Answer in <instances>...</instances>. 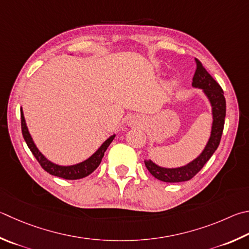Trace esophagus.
I'll return each mask as SVG.
<instances>
[{
  "mask_svg": "<svg viewBox=\"0 0 249 249\" xmlns=\"http://www.w3.org/2000/svg\"><path fill=\"white\" fill-rule=\"evenodd\" d=\"M133 123H134V124H140V123H142V120H140V119H136V120L133 121Z\"/></svg>",
  "mask_w": 249,
  "mask_h": 249,
  "instance_id": "obj_1",
  "label": "esophagus"
}]
</instances>
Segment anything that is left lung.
I'll return each instance as SVG.
<instances>
[{
	"label": "left lung",
	"instance_id": "left-lung-1",
	"mask_svg": "<svg viewBox=\"0 0 249 249\" xmlns=\"http://www.w3.org/2000/svg\"><path fill=\"white\" fill-rule=\"evenodd\" d=\"M195 62L196 71L194 74L192 85L194 87L202 89L211 103L212 115H213L211 136L201 155L185 166L176 169H165L155 164L151 160L144 161V165H146L148 171L156 178L165 183H178L192 179L203 168V165L207 163L208 160L218 149L221 137H222L225 113H227V103H225L223 90L202 66L201 62L197 58H195Z\"/></svg>",
	"mask_w": 249,
	"mask_h": 249
}]
</instances>
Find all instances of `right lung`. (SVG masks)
I'll use <instances>...</instances> for the list:
<instances>
[{"label":"right lung","mask_w":249,"mask_h":249,"mask_svg":"<svg viewBox=\"0 0 249 249\" xmlns=\"http://www.w3.org/2000/svg\"><path fill=\"white\" fill-rule=\"evenodd\" d=\"M20 120H21L22 136H24L27 146H28V148L30 149V151L33 152V155L35 156L36 159H37L40 165L42 166V169L44 171H47L48 173H50L51 175L58 176V178H65V179H79V178H86V176H88L89 174H91L92 172L98 168L99 164L101 163V160L103 156H105V152L107 151V147L110 146L112 140L115 137V135H113V136H111L109 139L106 140V142L102 143V146L99 148L98 150L89 158V159L85 160L84 162H80V163L75 164V165L62 166V165L54 164L51 161L46 159L42 153L38 150V148L36 147L34 140L31 138L30 134L28 132V128H27L22 110H20Z\"/></svg>","instance_id":"obj_1"}]
</instances>
